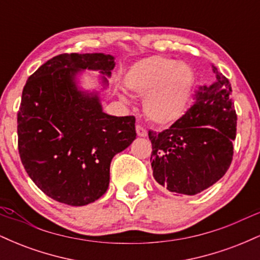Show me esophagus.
<instances>
[{
    "instance_id": "1",
    "label": "esophagus",
    "mask_w": 260,
    "mask_h": 260,
    "mask_svg": "<svg viewBox=\"0 0 260 260\" xmlns=\"http://www.w3.org/2000/svg\"><path fill=\"white\" fill-rule=\"evenodd\" d=\"M136 131H137V134H138L139 137H147V134H148L147 129H145V128H143L142 126H139V124L136 127Z\"/></svg>"
}]
</instances>
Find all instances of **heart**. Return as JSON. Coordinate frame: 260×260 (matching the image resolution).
Returning a JSON list of instances; mask_svg holds the SVG:
<instances>
[{
  "label": "heart",
  "mask_w": 260,
  "mask_h": 260,
  "mask_svg": "<svg viewBox=\"0 0 260 260\" xmlns=\"http://www.w3.org/2000/svg\"><path fill=\"white\" fill-rule=\"evenodd\" d=\"M123 83L128 90L145 96L143 110L148 120L168 126L186 111L194 90L196 74L186 63L153 56L131 66Z\"/></svg>",
  "instance_id": "1"
}]
</instances>
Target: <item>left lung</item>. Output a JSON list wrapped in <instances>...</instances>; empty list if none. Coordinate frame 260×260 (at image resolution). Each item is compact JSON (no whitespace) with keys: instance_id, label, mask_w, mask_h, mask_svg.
Wrapping results in <instances>:
<instances>
[{"instance_id":"left-lung-1","label":"left lung","mask_w":260,"mask_h":260,"mask_svg":"<svg viewBox=\"0 0 260 260\" xmlns=\"http://www.w3.org/2000/svg\"><path fill=\"white\" fill-rule=\"evenodd\" d=\"M211 68L214 82L201 86L190 109L168 129L149 131L155 181L176 194H198L231 165L237 126L232 89L215 66Z\"/></svg>"}]
</instances>
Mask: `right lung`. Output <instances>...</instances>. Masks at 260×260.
Returning <instances> with one entry per match:
<instances>
[{
	"label": "right lung",
	"mask_w": 260,
	"mask_h": 260,
	"mask_svg": "<svg viewBox=\"0 0 260 260\" xmlns=\"http://www.w3.org/2000/svg\"><path fill=\"white\" fill-rule=\"evenodd\" d=\"M115 57L62 53L26 80L18 111V149L26 174L50 198L72 207L98 201L110 183V164L136 139L133 116L107 115L100 91L83 90V71H99L107 88Z\"/></svg>",
	"instance_id": "add662e5"
}]
</instances>
